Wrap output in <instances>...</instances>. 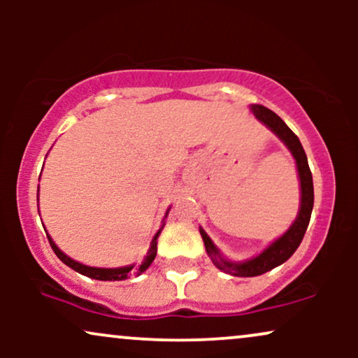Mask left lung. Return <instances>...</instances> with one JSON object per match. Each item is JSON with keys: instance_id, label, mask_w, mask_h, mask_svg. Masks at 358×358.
I'll return each mask as SVG.
<instances>
[{"instance_id": "1", "label": "left lung", "mask_w": 358, "mask_h": 358, "mask_svg": "<svg viewBox=\"0 0 358 358\" xmlns=\"http://www.w3.org/2000/svg\"><path fill=\"white\" fill-rule=\"evenodd\" d=\"M250 110H252L254 116H256L262 124L268 126L269 129L273 131V133L276 134L282 143H285L287 150H289L291 155H293V158L296 159L299 187H301V205H299L298 217L296 220L293 222V225H291V227L287 229L279 239H276L273 244L268 245V248L262 250L259 256L244 262H232L222 257V254L219 252V249L215 248V244H213L210 237L205 234L203 229H200L205 249H207L208 256L212 257L213 264H215L220 271H224V273L232 274V276H241V278H252V276H259V274L268 273V271L274 269L276 266L282 264V262L287 261V259L293 256L294 250L299 248L303 237H305L308 224H310L311 210H313V199H315L313 178H311L310 166H308V158L296 134L286 126V122L282 121L276 113H273L271 109L264 108V106L254 104L250 106Z\"/></svg>"}]
</instances>
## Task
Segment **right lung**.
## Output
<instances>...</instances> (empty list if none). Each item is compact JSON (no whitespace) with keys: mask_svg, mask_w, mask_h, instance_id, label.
<instances>
[{"mask_svg":"<svg viewBox=\"0 0 358 358\" xmlns=\"http://www.w3.org/2000/svg\"><path fill=\"white\" fill-rule=\"evenodd\" d=\"M36 200H38V199H36ZM168 212H170V210H166L165 219H166ZM163 227H165V224H163L162 227H159V231L155 234L153 241H151L150 250H148V256L145 257V261H143L141 264H139V268H136L138 274L145 273V271L151 266V262L155 261V257H156V244H158V236H159V234H162ZM47 237H48V242H50L53 252L57 254V257H59L60 261L64 262V264H67L69 268H72L73 271H77V273L84 274V276H87V278L99 279V281H122V279H127V276H129L131 271H133V268H134V266H124V268H110V269H108V268H90V266L80 264V262L73 261V259L69 257L67 254L62 252V250L57 248V244L52 241V237L48 236V234H47Z\"/></svg>","mask_w":358,"mask_h":358,"instance_id":"right-lung-1","label":"right lung"}]
</instances>
